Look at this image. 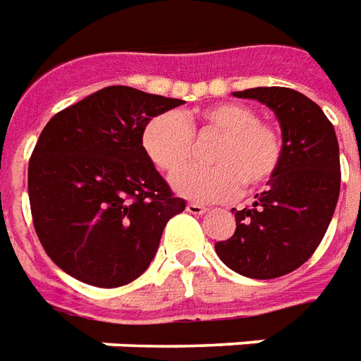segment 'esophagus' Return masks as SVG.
Masks as SVG:
<instances>
[{
	"label": "esophagus",
	"instance_id": "obj_1",
	"mask_svg": "<svg viewBox=\"0 0 361 361\" xmlns=\"http://www.w3.org/2000/svg\"><path fill=\"white\" fill-rule=\"evenodd\" d=\"M186 212L195 214V216H200V214L206 212V206L198 204V202H188V204H186Z\"/></svg>",
	"mask_w": 361,
	"mask_h": 361
}]
</instances>
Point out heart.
Instances as JSON below:
<instances>
[{"label":"heart","mask_w":361,"mask_h":361,"mask_svg":"<svg viewBox=\"0 0 361 361\" xmlns=\"http://www.w3.org/2000/svg\"><path fill=\"white\" fill-rule=\"evenodd\" d=\"M218 135L209 154L212 167L181 171L194 152V137ZM141 145L151 163L173 178L178 195L200 202H222L240 192L253 190L277 175L285 139L279 126L257 118L252 106L222 102L192 114H159L147 121Z\"/></svg>","instance_id":"heart-1"}]
</instances>
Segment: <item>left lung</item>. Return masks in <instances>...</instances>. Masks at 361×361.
Masks as SVG:
<instances>
[{
  "instance_id": "8db88e82",
  "label": "left lung",
  "mask_w": 361,
  "mask_h": 361,
  "mask_svg": "<svg viewBox=\"0 0 361 361\" xmlns=\"http://www.w3.org/2000/svg\"><path fill=\"white\" fill-rule=\"evenodd\" d=\"M269 106L281 123L285 155L269 188L235 210V232L218 242V257L252 279H275L299 269L322 242L340 195L334 126L300 92L281 86L233 92Z\"/></svg>"
}]
</instances>
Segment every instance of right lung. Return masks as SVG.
Masks as SVG:
<instances>
[{"label": "right lung", "mask_w": 361, "mask_h": 361, "mask_svg": "<svg viewBox=\"0 0 361 361\" xmlns=\"http://www.w3.org/2000/svg\"><path fill=\"white\" fill-rule=\"evenodd\" d=\"M183 100L108 86L59 111L29 159L39 242L62 271L102 289L137 279L166 222L185 210L141 145L151 118Z\"/></svg>", "instance_id": "add662e5"}]
</instances>
